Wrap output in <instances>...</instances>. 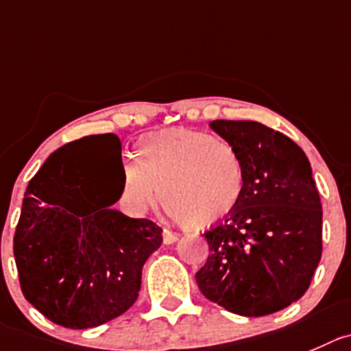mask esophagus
I'll list each match as a JSON object with an SVG mask.
<instances>
[{
  "label": "esophagus",
  "mask_w": 351,
  "mask_h": 351,
  "mask_svg": "<svg viewBox=\"0 0 351 351\" xmlns=\"http://www.w3.org/2000/svg\"><path fill=\"white\" fill-rule=\"evenodd\" d=\"M178 239H179L178 232H172V231H169V229H165V231H163V243H165V245H173V243L178 241Z\"/></svg>",
  "instance_id": "34e87169"
}]
</instances>
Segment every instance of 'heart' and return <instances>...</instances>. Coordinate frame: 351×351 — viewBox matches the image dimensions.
<instances>
[{
	"instance_id": "b5f03b06",
	"label": "heart",
	"mask_w": 351,
	"mask_h": 351,
	"mask_svg": "<svg viewBox=\"0 0 351 351\" xmlns=\"http://www.w3.org/2000/svg\"><path fill=\"white\" fill-rule=\"evenodd\" d=\"M191 228L220 222L239 203L245 165L228 141L191 129H169L145 136L136 158L123 169L122 199L132 212L158 202Z\"/></svg>"
}]
</instances>
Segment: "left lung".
Listing matches in <instances>:
<instances>
[{"instance_id":"8db88e82","label":"left lung","mask_w":351,"mask_h":351,"mask_svg":"<svg viewBox=\"0 0 351 351\" xmlns=\"http://www.w3.org/2000/svg\"><path fill=\"white\" fill-rule=\"evenodd\" d=\"M210 128L239 152L245 188L231 215L205 232L196 272L205 298L245 317L279 312L302 298L322 255V205L303 149L253 120Z\"/></svg>"}]
</instances>
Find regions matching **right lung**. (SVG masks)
Wrapping results in <instances>:
<instances>
[{
	"label": "right lung",
	"mask_w": 351,
	"mask_h": 351,
	"mask_svg": "<svg viewBox=\"0 0 351 351\" xmlns=\"http://www.w3.org/2000/svg\"><path fill=\"white\" fill-rule=\"evenodd\" d=\"M106 160L122 162L115 134L88 136L51 153L29 182L13 238L25 300L69 329L96 328L128 312L143 265L162 245L155 222L112 208L123 173L115 182Z\"/></svg>",
	"instance_id": "obj_1"
}]
</instances>
